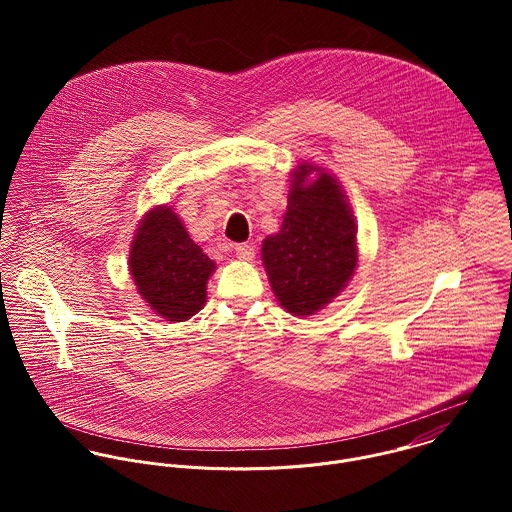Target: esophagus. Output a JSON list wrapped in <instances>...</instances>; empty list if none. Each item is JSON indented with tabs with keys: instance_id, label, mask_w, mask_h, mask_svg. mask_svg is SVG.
<instances>
[{
	"instance_id": "1",
	"label": "esophagus",
	"mask_w": 512,
	"mask_h": 512,
	"mask_svg": "<svg viewBox=\"0 0 512 512\" xmlns=\"http://www.w3.org/2000/svg\"><path fill=\"white\" fill-rule=\"evenodd\" d=\"M234 252H236V256H238L240 260H252L254 254H256V252H254V246H252V244H246V242H244V244H236V246H234Z\"/></svg>"
}]
</instances>
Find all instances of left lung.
Here are the masks:
<instances>
[{"instance_id":"8db88e82","label":"left lung","mask_w":512,"mask_h":512,"mask_svg":"<svg viewBox=\"0 0 512 512\" xmlns=\"http://www.w3.org/2000/svg\"><path fill=\"white\" fill-rule=\"evenodd\" d=\"M313 170L318 179L307 182ZM262 262L292 315H313L345 290L359 262L357 224L331 173L307 161L293 169L284 222L262 242Z\"/></svg>"}]
</instances>
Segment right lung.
Here are the masks:
<instances>
[{"label": "right lung", "instance_id": "1", "mask_svg": "<svg viewBox=\"0 0 512 512\" xmlns=\"http://www.w3.org/2000/svg\"><path fill=\"white\" fill-rule=\"evenodd\" d=\"M128 266L138 293L165 321H187L203 309L217 268L167 205L140 220Z\"/></svg>", "mask_w": 512, "mask_h": 512}]
</instances>
